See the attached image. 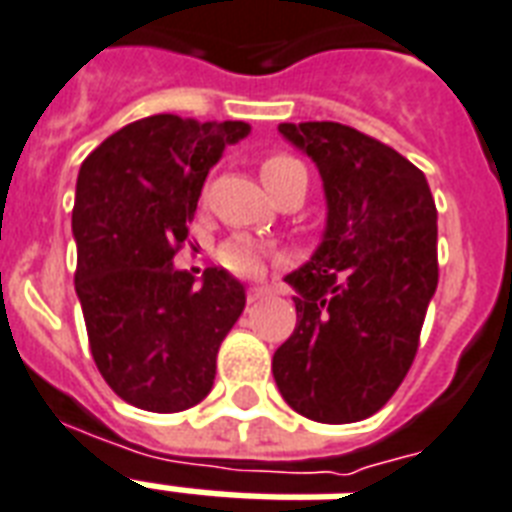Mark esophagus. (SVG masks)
Here are the masks:
<instances>
[{"instance_id":"1","label":"esophagus","mask_w":512,"mask_h":512,"mask_svg":"<svg viewBox=\"0 0 512 512\" xmlns=\"http://www.w3.org/2000/svg\"><path fill=\"white\" fill-rule=\"evenodd\" d=\"M268 298V290L265 287H249L247 290V303H260V300Z\"/></svg>"}]
</instances>
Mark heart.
<instances>
[{
  "instance_id": "heart-1",
  "label": "heart",
  "mask_w": 512,
  "mask_h": 512,
  "mask_svg": "<svg viewBox=\"0 0 512 512\" xmlns=\"http://www.w3.org/2000/svg\"><path fill=\"white\" fill-rule=\"evenodd\" d=\"M260 177H263L265 187L271 190L273 195L284 193L295 185H306L308 174L306 166L292 158V155H284V152H276V155H268L263 163H260ZM220 263L228 268L230 273L236 276H260L265 271V263H268V252H265L263 244H257L255 239H247V236H236V239L225 241L217 252Z\"/></svg>"
}]
</instances>
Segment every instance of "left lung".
<instances>
[{
    "instance_id": "1",
    "label": "left lung",
    "mask_w": 512,
    "mask_h": 512,
    "mask_svg": "<svg viewBox=\"0 0 512 512\" xmlns=\"http://www.w3.org/2000/svg\"><path fill=\"white\" fill-rule=\"evenodd\" d=\"M317 163L327 198L322 244L284 276L298 325L273 354L292 411L351 424L381 411L411 370L438 287V209L400 152L341 123H282Z\"/></svg>"
}]
</instances>
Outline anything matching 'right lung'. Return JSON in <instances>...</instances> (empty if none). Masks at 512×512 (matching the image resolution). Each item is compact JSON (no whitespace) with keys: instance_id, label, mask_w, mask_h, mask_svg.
<instances>
[{"instance_id":"1","label":"right lung","mask_w":512,"mask_h":512,"mask_svg":"<svg viewBox=\"0 0 512 512\" xmlns=\"http://www.w3.org/2000/svg\"><path fill=\"white\" fill-rule=\"evenodd\" d=\"M249 123L152 115L107 136L77 174L74 290L96 368L120 400L152 413L212 392L222 338L244 311V284L174 268L206 174Z\"/></svg>"}]
</instances>
